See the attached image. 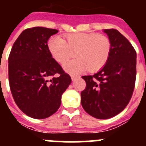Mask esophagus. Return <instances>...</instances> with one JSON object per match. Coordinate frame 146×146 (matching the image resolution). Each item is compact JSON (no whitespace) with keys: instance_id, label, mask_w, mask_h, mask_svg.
Segmentation results:
<instances>
[{"instance_id":"34e87169","label":"esophagus","mask_w":146,"mask_h":146,"mask_svg":"<svg viewBox=\"0 0 146 146\" xmlns=\"http://www.w3.org/2000/svg\"><path fill=\"white\" fill-rule=\"evenodd\" d=\"M80 78V76H71V80H73V81H74L77 78Z\"/></svg>"}]
</instances>
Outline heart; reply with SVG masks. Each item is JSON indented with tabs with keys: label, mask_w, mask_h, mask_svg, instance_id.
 <instances>
[{
	"label": "heart",
	"mask_w": 146,
	"mask_h": 146,
	"mask_svg": "<svg viewBox=\"0 0 146 146\" xmlns=\"http://www.w3.org/2000/svg\"><path fill=\"white\" fill-rule=\"evenodd\" d=\"M48 48L53 58L63 64L70 59L76 51L77 59L64 65L68 73L78 74L89 69L98 71L104 66L111 50L110 39L104 35L77 32L65 36H52L48 40Z\"/></svg>",
	"instance_id": "1"
}]
</instances>
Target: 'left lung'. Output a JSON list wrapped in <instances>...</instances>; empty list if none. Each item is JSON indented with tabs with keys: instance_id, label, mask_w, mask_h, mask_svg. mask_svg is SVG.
Wrapping results in <instances>:
<instances>
[{
	"instance_id": "left-lung-1",
	"label": "left lung",
	"mask_w": 146,
	"mask_h": 146,
	"mask_svg": "<svg viewBox=\"0 0 146 146\" xmlns=\"http://www.w3.org/2000/svg\"><path fill=\"white\" fill-rule=\"evenodd\" d=\"M111 43L110 57L93 76H82L86 88L81 92V104L92 117L107 119L117 115L131 98L136 77V52L117 29H104Z\"/></svg>"
}]
</instances>
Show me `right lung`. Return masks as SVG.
Here are the masks:
<instances>
[{
    "mask_svg": "<svg viewBox=\"0 0 146 146\" xmlns=\"http://www.w3.org/2000/svg\"><path fill=\"white\" fill-rule=\"evenodd\" d=\"M58 32L42 27L25 29L15 42L8 58L13 99L20 110L32 118L45 119L54 114L71 82V78L48 51L47 42ZM55 74L60 76L49 80Z\"/></svg>",
    "mask_w": 146,
    "mask_h": 146,
    "instance_id": "right-lung-1",
    "label": "right lung"
}]
</instances>
